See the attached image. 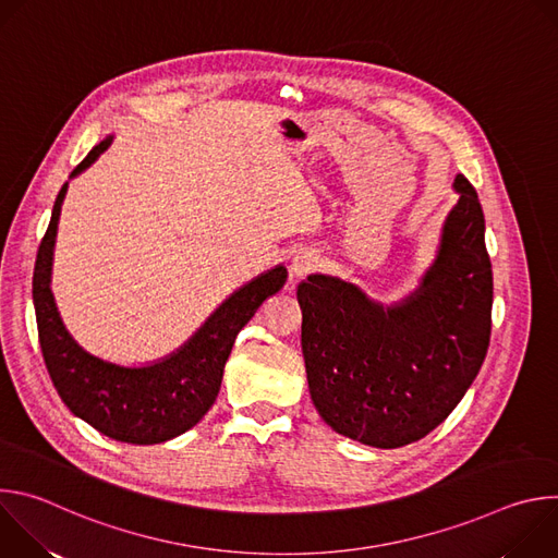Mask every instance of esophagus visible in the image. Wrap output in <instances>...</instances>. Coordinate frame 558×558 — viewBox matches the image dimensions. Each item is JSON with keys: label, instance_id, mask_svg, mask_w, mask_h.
Returning a JSON list of instances; mask_svg holds the SVG:
<instances>
[{"label": "esophagus", "instance_id": "1", "mask_svg": "<svg viewBox=\"0 0 558 558\" xmlns=\"http://www.w3.org/2000/svg\"><path fill=\"white\" fill-rule=\"evenodd\" d=\"M317 265H320V256H317L313 250H300L291 258V276L306 278L311 271L317 269Z\"/></svg>", "mask_w": 558, "mask_h": 558}]
</instances>
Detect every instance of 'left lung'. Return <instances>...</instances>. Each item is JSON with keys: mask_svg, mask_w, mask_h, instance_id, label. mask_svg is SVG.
Wrapping results in <instances>:
<instances>
[{"mask_svg": "<svg viewBox=\"0 0 558 558\" xmlns=\"http://www.w3.org/2000/svg\"><path fill=\"white\" fill-rule=\"evenodd\" d=\"M435 263L395 304L311 274L298 284L313 407L340 435L400 448L435 430L480 373L493 327V265L474 187L457 174Z\"/></svg>", "mask_w": 558, "mask_h": 558, "instance_id": "1", "label": "left lung"}]
</instances>
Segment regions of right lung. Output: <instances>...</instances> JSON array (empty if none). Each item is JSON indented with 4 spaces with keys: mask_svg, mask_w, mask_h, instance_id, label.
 I'll list each match as a JSON object with an SVG mask.
<instances>
[{
    "mask_svg": "<svg viewBox=\"0 0 558 558\" xmlns=\"http://www.w3.org/2000/svg\"><path fill=\"white\" fill-rule=\"evenodd\" d=\"M110 143L112 136L95 145L70 179L88 170ZM65 192L68 183L57 194L33 274L37 331L48 375L72 415L82 417L101 435L138 446L174 439L196 426L216 402L238 331L267 298L282 289L287 269L278 265L233 291L168 357L145 366L106 362L78 347L68 333L50 291L52 250Z\"/></svg>",
    "mask_w": 558,
    "mask_h": 558,
    "instance_id": "1",
    "label": "right lung"
}]
</instances>
